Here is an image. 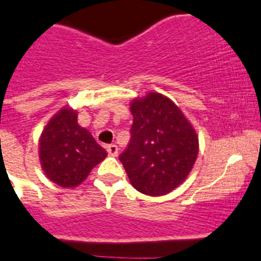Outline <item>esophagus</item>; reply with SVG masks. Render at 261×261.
I'll return each instance as SVG.
<instances>
[{
    "label": "esophagus",
    "mask_w": 261,
    "mask_h": 261,
    "mask_svg": "<svg viewBox=\"0 0 261 261\" xmlns=\"http://www.w3.org/2000/svg\"><path fill=\"white\" fill-rule=\"evenodd\" d=\"M107 152H108L109 155H112V157H116L117 154H118V147H117L116 144H111L107 147Z\"/></svg>",
    "instance_id": "esophagus-1"
}]
</instances>
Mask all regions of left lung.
I'll return each instance as SVG.
<instances>
[{"mask_svg": "<svg viewBox=\"0 0 261 261\" xmlns=\"http://www.w3.org/2000/svg\"><path fill=\"white\" fill-rule=\"evenodd\" d=\"M130 111V143L119 161L136 191L150 197L169 194L193 169L198 134L181 109L157 91L133 99Z\"/></svg>", "mask_w": 261, "mask_h": 261, "instance_id": "obj_1", "label": "left lung"}]
</instances>
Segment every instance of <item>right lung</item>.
Instances as JSON below:
<instances>
[{"label":"right lung","mask_w":261,"mask_h":261,"mask_svg":"<svg viewBox=\"0 0 261 261\" xmlns=\"http://www.w3.org/2000/svg\"><path fill=\"white\" fill-rule=\"evenodd\" d=\"M79 112L64 107L48 119L38 140V155L46 176L63 188H75L108 155L87 128Z\"/></svg>","instance_id":"1"}]
</instances>
